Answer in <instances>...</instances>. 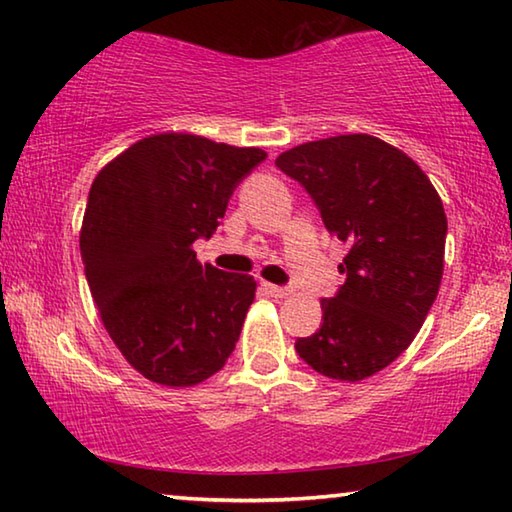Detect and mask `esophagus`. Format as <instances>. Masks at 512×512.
Wrapping results in <instances>:
<instances>
[{
    "label": "esophagus",
    "instance_id": "obj_1",
    "mask_svg": "<svg viewBox=\"0 0 512 512\" xmlns=\"http://www.w3.org/2000/svg\"><path fill=\"white\" fill-rule=\"evenodd\" d=\"M259 287H262L266 296H271V298H287L291 293L289 287H277V284H271V282H259Z\"/></svg>",
    "mask_w": 512,
    "mask_h": 512
}]
</instances>
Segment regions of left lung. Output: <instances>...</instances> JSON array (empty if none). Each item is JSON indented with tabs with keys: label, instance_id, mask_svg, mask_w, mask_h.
<instances>
[{
	"label": "left lung",
	"instance_id": "1",
	"mask_svg": "<svg viewBox=\"0 0 512 512\" xmlns=\"http://www.w3.org/2000/svg\"><path fill=\"white\" fill-rule=\"evenodd\" d=\"M314 198L327 232L348 244L345 282L323 298V325L296 341L320 375L361 381L409 348L443 280L447 216L409 155L366 133L327 137L275 160Z\"/></svg>",
	"mask_w": 512,
	"mask_h": 512
}]
</instances>
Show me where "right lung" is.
Instances as JSON below:
<instances>
[{
	"mask_svg": "<svg viewBox=\"0 0 512 512\" xmlns=\"http://www.w3.org/2000/svg\"><path fill=\"white\" fill-rule=\"evenodd\" d=\"M266 153L201 135L160 133L128 146L90 187L81 257L103 327L155 384L196 386L235 350L257 282L201 264L232 192Z\"/></svg>",
	"mask_w": 512,
	"mask_h": 512,
	"instance_id": "obj_1",
	"label": "right lung"
}]
</instances>
